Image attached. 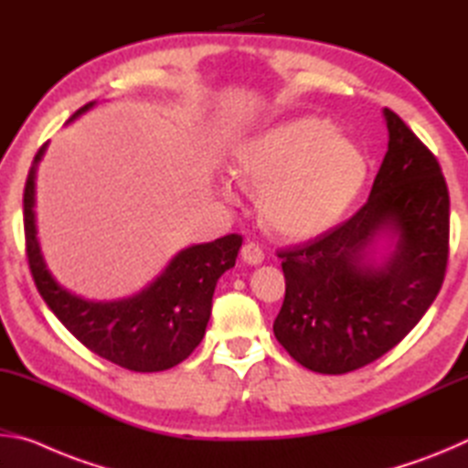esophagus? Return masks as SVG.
Here are the masks:
<instances>
[{
    "label": "esophagus",
    "instance_id": "34e87169",
    "mask_svg": "<svg viewBox=\"0 0 468 468\" xmlns=\"http://www.w3.org/2000/svg\"><path fill=\"white\" fill-rule=\"evenodd\" d=\"M241 258H243V262L256 266V264H262L264 262V251H262V248H260L258 243L250 241V243H245L243 248H241Z\"/></svg>",
    "mask_w": 468,
    "mask_h": 468
}]
</instances>
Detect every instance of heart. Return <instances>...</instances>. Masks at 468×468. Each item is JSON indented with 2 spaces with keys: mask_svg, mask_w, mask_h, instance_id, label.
I'll return each instance as SVG.
<instances>
[{
  "mask_svg": "<svg viewBox=\"0 0 468 468\" xmlns=\"http://www.w3.org/2000/svg\"><path fill=\"white\" fill-rule=\"evenodd\" d=\"M235 167L262 187V215L274 231L310 237L326 231L357 197L366 181L359 146L324 117H297L237 148ZM231 192V186L227 184Z\"/></svg>",
  "mask_w": 468,
  "mask_h": 468,
  "instance_id": "obj_1",
  "label": "heart"
}]
</instances>
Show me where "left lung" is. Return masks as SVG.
<instances>
[{
  "label": "left lung",
  "mask_w": 468,
  "mask_h": 468,
  "mask_svg": "<svg viewBox=\"0 0 468 468\" xmlns=\"http://www.w3.org/2000/svg\"><path fill=\"white\" fill-rule=\"evenodd\" d=\"M388 153L367 202L314 239L276 251L284 301L274 336L318 374H346L382 357L430 310L446 276L450 196L438 158L390 109ZM379 230L397 237L382 268L367 264Z\"/></svg>",
  "instance_id": "obj_1"
}]
</instances>
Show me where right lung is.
Segmentation results:
<instances>
[{"label": "right lung", "instance_id": "1", "mask_svg": "<svg viewBox=\"0 0 468 468\" xmlns=\"http://www.w3.org/2000/svg\"><path fill=\"white\" fill-rule=\"evenodd\" d=\"M92 102L76 111L78 117ZM45 153L38 148L25 186L27 260L35 284L49 310L80 343L130 371H165L179 366L204 338L220 274L235 266L243 237L231 233L192 245L173 258L146 291L132 299L94 303L55 282L43 262L35 229V171Z\"/></svg>", "mask_w": 468, "mask_h": 468}]
</instances>
